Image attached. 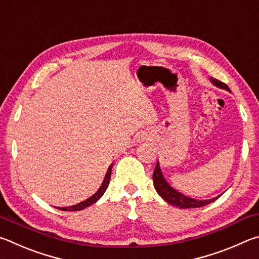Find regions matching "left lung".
<instances>
[{
    "label": "left lung",
    "mask_w": 259,
    "mask_h": 259,
    "mask_svg": "<svg viewBox=\"0 0 259 259\" xmlns=\"http://www.w3.org/2000/svg\"><path fill=\"white\" fill-rule=\"evenodd\" d=\"M210 82L212 83L213 85H216L221 89H225L227 91H230L229 87H227L225 83H223L221 81L216 80V78L210 77L209 78ZM153 183H154V187L156 192L159 193V195L162 199L165 200L169 204L176 205L178 208L182 209H187V208H199V207H203V205H207L209 203L213 202L214 200H217L219 196H216V198L209 199V200H196L190 198V196L182 194L181 192H178L177 190H175L172 186H170V184L165 181V178L163 177V174L161 171L160 168V162H156V166L154 169V172H153Z\"/></svg>",
    "instance_id": "8db88e82"
}]
</instances>
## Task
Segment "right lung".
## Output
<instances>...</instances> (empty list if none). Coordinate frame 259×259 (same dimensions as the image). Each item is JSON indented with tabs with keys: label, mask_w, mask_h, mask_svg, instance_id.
<instances>
[{
	"label": "right lung",
	"mask_w": 259,
	"mask_h": 259,
	"mask_svg": "<svg viewBox=\"0 0 259 259\" xmlns=\"http://www.w3.org/2000/svg\"><path fill=\"white\" fill-rule=\"evenodd\" d=\"M112 168H113V163L108 166V170L106 175H105V178L104 181L102 183V185H100V187L98 188V191L95 193V194L93 196H90V198H88L87 200L82 201V202L77 203V204H74V205H71V207H57V209L59 210H64V211H80V210L84 209L87 207H90L91 204H94L97 202V201L102 198L103 194L105 193V191H106V188L108 186L109 184V179H111V174H112Z\"/></svg>",
	"instance_id": "1"
}]
</instances>
